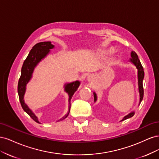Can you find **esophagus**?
<instances>
[{"mask_svg": "<svg viewBox=\"0 0 159 159\" xmlns=\"http://www.w3.org/2000/svg\"><path fill=\"white\" fill-rule=\"evenodd\" d=\"M93 78V76L92 75H89V77H88V80H91V78Z\"/></svg>", "mask_w": 159, "mask_h": 159, "instance_id": "34e87169", "label": "esophagus"}]
</instances>
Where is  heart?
<instances>
[{"mask_svg":"<svg viewBox=\"0 0 159 159\" xmlns=\"http://www.w3.org/2000/svg\"><path fill=\"white\" fill-rule=\"evenodd\" d=\"M111 52H112V51H113V49H111Z\"/></svg>","mask_w":159,"mask_h":159,"instance_id":"heart-1","label":"heart"}]
</instances>
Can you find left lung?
<instances>
[{
    "instance_id": "1",
    "label": "left lung",
    "mask_w": 159,
    "mask_h": 159,
    "mask_svg": "<svg viewBox=\"0 0 159 159\" xmlns=\"http://www.w3.org/2000/svg\"><path fill=\"white\" fill-rule=\"evenodd\" d=\"M130 61L131 62L132 64L135 66V67L137 69V79H138V87H139V104L141 103L143 98V95H144V90H143V81L144 79V76H145V73H144V70L143 66L141 64V61L139 59V57L137 54H136L135 52L132 51L131 53V58H130ZM93 97H94V102H96V101L98 99L97 98V94L95 92H93ZM134 114V111H132L126 116H125L121 121H124L127 119L132 117Z\"/></svg>"
}]
</instances>
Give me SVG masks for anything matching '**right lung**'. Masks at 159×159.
I'll return each mask as SVG.
<instances>
[{"label": "right lung", "instance_id": "add662e5", "mask_svg": "<svg viewBox=\"0 0 159 159\" xmlns=\"http://www.w3.org/2000/svg\"><path fill=\"white\" fill-rule=\"evenodd\" d=\"M54 48V46L52 44L51 42H39L34 46L29 54H28L26 59L24 61L21 70V75L18 84V93L22 109L26 113L30 115L34 121L38 123H40V122L38 121L37 116L25 103L24 97H25L26 92V85L32 78L34 70L37 65L50 54V50L53 49ZM80 84V81L77 80L74 82L66 84L64 85V91L69 95L68 112L58 121H61L68 116L71 106L70 101L72 98V96L79 88Z\"/></svg>", "mask_w": 159, "mask_h": 159}]
</instances>
